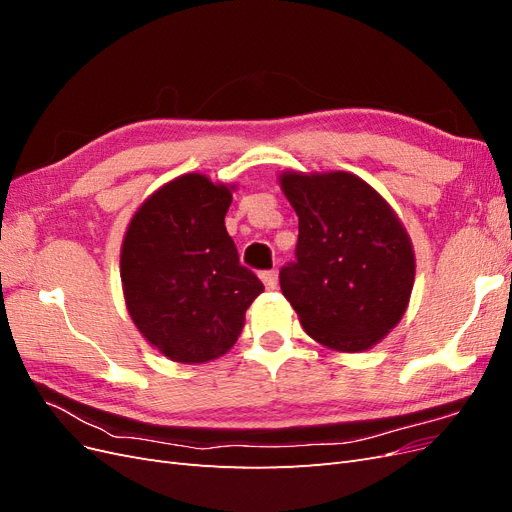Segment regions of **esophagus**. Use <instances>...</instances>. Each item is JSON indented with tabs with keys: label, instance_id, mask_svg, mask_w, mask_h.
<instances>
[{
	"label": "esophagus",
	"instance_id": "esophagus-1",
	"mask_svg": "<svg viewBox=\"0 0 512 512\" xmlns=\"http://www.w3.org/2000/svg\"><path fill=\"white\" fill-rule=\"evenodd\" d=\"M260 280H262V284H265L269 290L277 288V271H265V273L260 275Z\"/></svg>",
	"mask_w": 512,
	"mask_h": 512
}]
</instances>
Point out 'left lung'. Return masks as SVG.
I'll return each instance as SVG.
<instances>
[{
    "mask_svg": "<svg viewBox=\"0 0 512 512\" xmlns=\"http://www.w3.org/2000/svg\"><path fill=\"white\" fill-rule=\"evenodd\" d=\"M299 215L294 256L280 271L305 333L339 352L376 346L406 314L414 252L404 224L369 183L344 170L284 173Z\"/></svg>",
    "mask_w": 512,
    "mask_h": 512,
    "instance_id": "obj_1",
    "label": "left lung"
}]
</instances>
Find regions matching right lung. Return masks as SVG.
Listing matches in <instances>:
<instances>
[{
  "instance_id": "add662e5",
  "label": "right lung",
  "mask_w": 512,
  "mask_h": 512,
  "mask_svg": "<svg viewBox=\"0 0 512 512\" xmlns=\"http://www.w3.org/2000/svg\"><path fill=\"white\" fill-rule=\"evenodd\" d=\"M235 185L188 173L138 207L121 245L126 307L170 361L207 363L235 346L265 290L226 232Z\"/></svg>"
}]
</instances>
